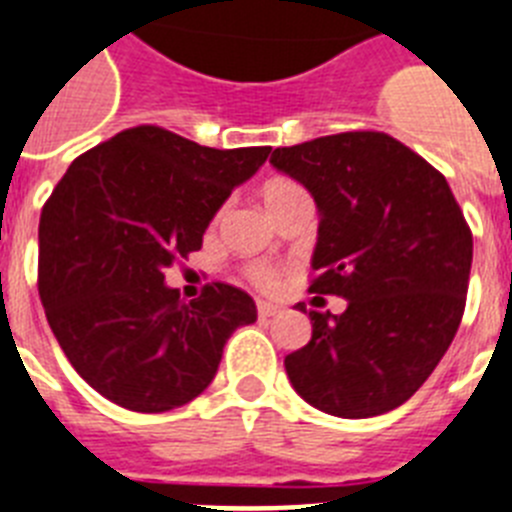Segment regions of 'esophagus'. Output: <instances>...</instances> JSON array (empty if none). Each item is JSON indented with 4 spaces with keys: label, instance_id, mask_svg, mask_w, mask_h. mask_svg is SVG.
Segmentation results:
<instances>
[{
    "label": "esophagus",
    "instance_id": "34e87169",
    "mask_svg": "<svg viewBox=\"0 0 512 512\" xmlns=\"http://www.w3.org/2000/svg\"><path fill=\"white\" fill-rule=\"evenodd\" d=\"M256 310H259V318H272V316H277V313H279V305L266 303V300H259V303H256Z\"/></svg>",
    "mask_w": 512,
    "mask_h": 512
}]
</instances>
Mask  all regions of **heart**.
Segmentation results:
<instances>
[{
  "label": "heart",
  "mask_w": 512,
  "mask_h": 512,
  "mask_svg": "<svg viewBox=\"0 0 512 512\" xmlns=\"http://www.w3.org/2000/svg\"><path fill=\"white\" fill-rule=\"evenodd\" d=\"M261 196H264V204L269 212H274L277 207H282V204H287L290 199H298V196H305L303 186L295 181H290V178H274V181H269L264 186V191H261ZM248 279H251L253 285L264 287V290H269V287L277 285L279 279V272L277 266L272 264H264V261H256V264H251L246 269Z\"/></svg>",
  "instance_id": "obj_1"
}]
</instances>
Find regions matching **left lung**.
<instances>
[{"label": "left lung", "mask_w": 512, "mask_h": 512, "mask_svg": "<svg viewBox=\"0 0 512 512\" xmlns=\"http://www.w3.org/2000/svg\"><path fill=\"white\" fill-rule=\"evenodd\" d=\"M269 163L316 199L308 292L347 300L339 316L308 313L310 342L285 357L292 388L334 417L391 412L438 368L464 316V212L443 173L383 131L277 147Z\"/></svg>", "instance_id": "1"}]
</instances>
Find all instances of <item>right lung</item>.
Segmentation results:
<instances>
[{"instance_id":"add662e5","label":"right lung","mask_w":512,"mask_h":512,"mask_svg":"<svg viewBox=\"0 0 512 512\" xmlns=\"http://www.w3.org/2000/svg\"><path fill=\"white\" fill-rule=\"evenodd\" d=\"M269 152L134 126L56 183L38 225V292L56 342L100 396L142 414L189 404L230 334L256 321L248 292L212 282L183 303L165 269L202 248L214 212Z\"/></svg>"}]
</instances>
